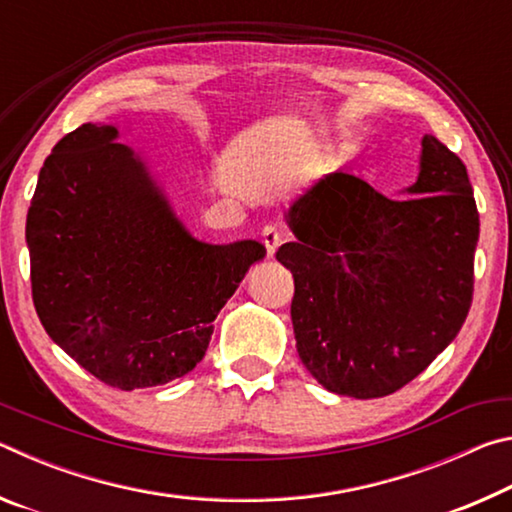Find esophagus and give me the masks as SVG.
I'll return each instance as SVG.
<instances>
[{
    "label": "esophagus",
    "mask_w": 512,
    "mask_h": 512,
    "mask_svg": "<svg viewBox=\"0 0 512 512\" xmlns=\"http://www.w3.org/2000/svg\"><path fill=\"white\" fill-rule=\"evenodd\" d=\"M284 237H287V235H284V230L280 228V225H275V223L264 225V228H262V241H264V246H266V253L273 257L277 253V248L282 246Z\"/></svg>",
    "instance_id": "1"
}]
</instances>
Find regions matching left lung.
Wrapping results in <instances>:
<instances>
[{"instance_id":"8db88e82","label":"left lung","mask_w":512,"mask_h":512,"mask_svg":"<svg viewBox=\"0 0 512 512\" xmlns=\"http://www.w3.org/2000/svg\"><path fill=\"white\" fill-rule=\"evenodd\" d=\"M402 194L336 171L287 212L296 241L275 257L296 282V348L329 393H395L456 339L470 311L479 212L465 164L424 135L418 180Z\"/></svg>"}]
</instances>
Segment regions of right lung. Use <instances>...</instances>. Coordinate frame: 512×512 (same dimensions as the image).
Segmentation results:
<instances>
[{"label": "right lung", "instance_id": "add662e5", "mask_svg": "<svg viewBox=\"0 0 512 512\" xmlns=\"http://www.w3.org/2000/svg\"><path fill=\"white\" fill-rule=\"evenodd\" d=\"M115 124H83L45 160L27 214L31 289L51 341L133 391L194 370L214 318L266 248L205 244Z\"/></svg>", "mask_w": 512, "mask_h": 512}]
</instances>
